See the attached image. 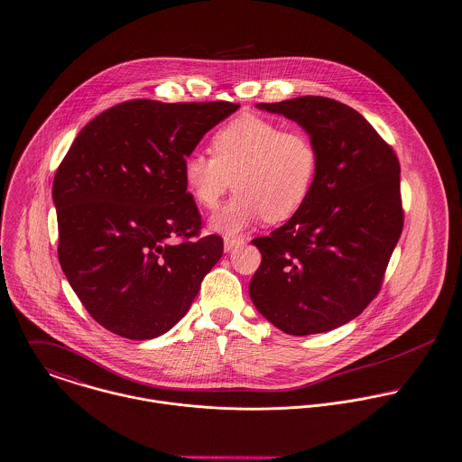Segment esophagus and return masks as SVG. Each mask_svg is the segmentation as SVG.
I'll list each match as a JSON object with an SVG mask.
<instances>
[{
	"label": "esophagus",
	"mask_w": 462,
	"mask_h": 462,
	"mask_svg": "<svg viewBox=\"0 0 462 462\" xmlns=\"http://www.w3.org/2000/svg\"><path fill=\"white\" fill-rule=\"evenodd\" d=\"M241 245H245L243 237H225V252H230V250H234L236 246H241Z\"/></svg>",
	"instance_id": "1"
}]
</instances>
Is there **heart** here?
<instances>
[{
  "mask_svg": "<svg viewBox=\"0 0 462 462\" xmlns=\"http://www.w3.org/2000/svg\"><path fill=\"white\" fill-rule=\"evenodd\" d=\"M212 155L192 152L184 159L185 187L205 210H216L232 189L237 194L212 217V228L234 236L266 219L282 223L301 210L309 199L319 153L310 135L285 128L272 119L243 114L210 139Z\"/></svg>",
  "mask_w": 462,
  "mask_h": 462,
  "instance_id": "b5f03b06",
  "label": "heart"
}]
</instances>
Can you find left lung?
Here are the masks:
<instances>
[{
    "mask_svg": "<svg viewBox=\"0 0 462 462\" xmlns=\"http://www.w3.org/2000/svg\"><path fill=\"white\" fill-rule=\"evenodd\" d=\"M301 125L319 153L316 184L285 225L252 245L257 310L291 336L334 330L378 294L403 228L400 162L368 121L325 96L261 103Z\"/></svg>",
    "mask_w": 462,
    "mask_h": 462,
    "instance_id": "obj_1",
    "label": "left lung"
}]
</instances>
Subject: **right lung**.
<instances>
[{
  "label": "right lung",
  "mask_w": 462,
  "mask_h": 462,
  "mask_svg": "<svg viewBox=\"0 0 462 462\" xmlns=\"http://www.w3.org/2000/svg\"><path fill=\"white\" fill-rule=\"evenodd\" d=\"M239 108L230 101L130 99L88 123L53 179L59 261L94 319L153 339L184 318L223 239L201 237L182 166Z\"/></svg>",
  "instance_id": "add662e5"
}]
</instances>
